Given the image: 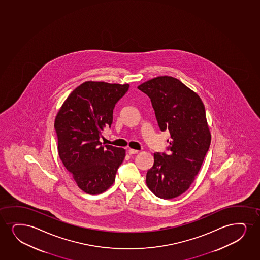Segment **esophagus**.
<instances>
[{"label": "esophagus", "mask_w": 260, "mask_h": 260, "mask_svg": "<svg viewBox=\"0 0 260 260\" xmlns=\"http://www.w3.org/2000/svg\"><path fill=\"white\" fill-rule=\"evenodd\" d=\"M138 152L139 150H136V149H132V148H130V149L128 150V154L130 155H136Z\"/></svg>", "instance_id": "esophagus-1"}]
</instances>
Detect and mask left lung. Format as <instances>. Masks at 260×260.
I'll use <instances>...</instances> for the list:
<instances>
[{
  "label": "left lung",
  "instance_id": "obj_1",
  "mask_svg": "<svg viewBox=\"0 0 260 260\" xmlns=\"http://www.w3.org/2000/svg\"><path fill=\"white\" fill-rule=\"evenodd\" d=\"M138 89L149 96L161 131L170 132L169 154H154L146 183L155 196L170 200L187 191L209 149L211 134L197 93L172 76H158Z\"/></svg>",
  "mask_w": 260,
  "mask_h": 260
}]
</instances>
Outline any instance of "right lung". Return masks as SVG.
I'll use <instances>...</instances> for the list:
<instances>
[{
  "label": "right lung",
  "mask_w": 260,
  "mask_h": 260,
  "mask_svg": "<svg viewBox=\"0 0 260 260\" xmlns=\"http://www.w3.org/2000/svg\"><path fill=\"white\" fill-rule=\"evenodd\" d=\"M129 84L85 82L67 98L54 121L59 158L78 187L95 195L115 181L125 150L103 146L99 139L111 127L115 105L128 90Z\"/></svg>",
  "instance_id": "right-lung-1"
}]
</instances>
